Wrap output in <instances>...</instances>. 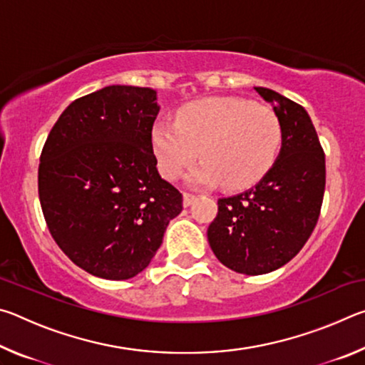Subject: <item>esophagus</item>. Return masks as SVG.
I'll list each match as a JSON object with an SVG mask.
<instances>
[{
    "mask_svg": "<svg viewBox=\"0 0 365 365\" xmlns=\"http://www.w3.org/2000/svg\"><path fill=\"white\" fill-rule=\"evenodd\" d=\"M196 195H193V193H188V191H185L183 193V206L185 207H188V206H191L193 205V201L196 200Z\"/></svg>",
    "mask_w": 365,
    "mask_h": 365,
    "instance_id": "34e87169",
    "label": "esophagus"
}]
</instances>
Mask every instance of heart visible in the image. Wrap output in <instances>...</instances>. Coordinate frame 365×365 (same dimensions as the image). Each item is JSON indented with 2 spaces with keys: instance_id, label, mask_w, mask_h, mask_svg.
<instances>
[{
  "instance_id": "1",
  "label": "heart",
  "mask_w": 365,
  "mask_h": 365,
  "mask_svg": "<svg viewBox=\"0 0 365 365\" xmlns=\"http://www.w3.org/2000/svg\"><path fill=\"white\" fill-rule=\"evenodd\" d=\"M283 141L282 122L261 104L228 96L191 101L178 110L175 122L158 120L151 146L165 178L177 180L197 154L202 163L190 172L196 187L245 190L274 168Z\"/></svg>"
}]
</instances>
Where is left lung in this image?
Segmentation results:
<instances>
[{
	"mask_svg": "<svg viewBox=\"0 0 365 365\" xmlns=\"http://www.w3.org/2000/svg\"><path fill=\"white\" fill-rule=\"evenodd\" d=\"M283 128L279 159L256 187L220 197L207 228L215 257L238 274L261 275L292 261L311 237L325 191V154L306 109L255 86Z\"/></svg>",
	"mask_w": 365,
	"mask_h": 365,
	"instance_id": "obj_1",
	"label": "left lung"
}]
</instances>
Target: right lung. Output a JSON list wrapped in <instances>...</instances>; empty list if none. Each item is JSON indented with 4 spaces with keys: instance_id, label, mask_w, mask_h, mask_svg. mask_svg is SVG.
Here are the masks:
<instances>
[{
    "instance_id": "right-lung-1",
    "label": "right lung",
    "mask_w": 365,
    "mask_h": 365,
    "mask_svg": "<svg viewBox=\"0 0 365 365\" xmlns=\"http://www.w3.org/2000/svg\"><path fill=\"white\" fill-rule=\"evenodd\" d=\"M156 91L110 85L78 98L41 150L38 196L48 230L71 261L106 280L150 265L183 196L160 178L151 146Z\"/></svg>"
}]
</instances>
